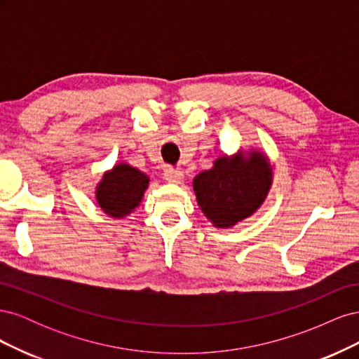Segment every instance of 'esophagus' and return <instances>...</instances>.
Returning <instances> with one entry per match:
<instances>
[{"mask_svg": "<svg viewBox=\"0 0 359 359\" xmlns=\"http://www.w3.org/2000/svg\"><path fill=\"white\" fill-rule=\"evenodd\" d=\"M165 180L168 182H173V184H181L184 181V173L181 170H177L173 168H166L165 169Z\"/></svg>", "mask_w": 359, "mask_h": 359, "instance_id": "obj_1", "label": "esophagus"}]
</instances>
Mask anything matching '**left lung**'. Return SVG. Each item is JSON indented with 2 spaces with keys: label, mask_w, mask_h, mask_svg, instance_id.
Returning <instances> with one entry per match:
<instances>
[{
  "label": "left lung",
  "mask_w": 359,
  "mask_h": 359,
  "mask_svg": "<svg viewBox=\"0 0 359 359\" xmlns=\"http://www.w3.org/2000/svg\"><path fill=\"white\" fill-rule=\"evenodd\" d=\"M273 184V168L264 153L238 151L223 156L193 180V190L206 219L217 227H231L255 214Z\"/></svg>",
  "instance_id": "left-lung-1"
}]
</instances>
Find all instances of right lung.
<instances>
[{
	"label": "right lung",
	"mask_w": 359,
	"mask_h": 359,
	"mask_svg": "<svg viewBox=\"0 0 359 359\" xmlns=\"http://www.w3.org/2000/svg\"><path fill=\"white\" fill-rule=\"evenodd\" d=\"M149 178L144 172L118 163L111 170L104 172L95 189V199L104 214L114 219H123L132 212L144 198Z\"/></svg>",
	"instance_id": "1"
}]
</instances>
